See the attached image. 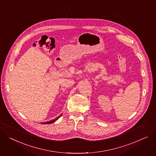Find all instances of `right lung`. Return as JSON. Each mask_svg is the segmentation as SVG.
Returning a JSON list of instances; mask_svg holds the SVG:
<instances>
[{
    "mask_svg": "<svg viewBox=\"0 0 156 156\" xmlns=\"http://www.w3.org/2000/svg\"><path fill=\"white\" fill-rule=\"evenodd\" d=\"M62 115V114H61V115L59 116V117H56V119H53V120H51V121H49V122H43L42 123V124H50V123H53V122H55V121H56Z\"/></svg>",
    "mask_w": 156,
    "mask_h": 156,
    "instance_id": "1",
    "label": "right lung"
}]
</instances>
